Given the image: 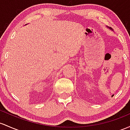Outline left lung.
I'll use <instances>...</instances> for the list:
<instances>
[{
	"label": "left lung",
	"mask_w": 130,
	"mask_h": 130,
	"mask_svg": "<svg viewBox=\"0 0 130 130\" xmlns=\"http://www.w3.org/2000/svg\"><path fill=\"white\" fill-rule=\"evenodd\" d=\"M109 28V29H110V30L113 31V29H112V28Z\"/></svg>",
	"instance_id": "obj_1"
}]
</instances>
